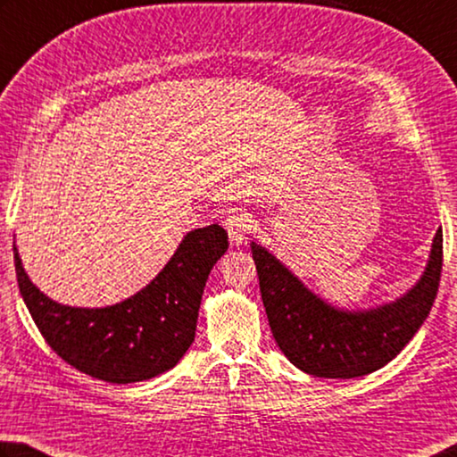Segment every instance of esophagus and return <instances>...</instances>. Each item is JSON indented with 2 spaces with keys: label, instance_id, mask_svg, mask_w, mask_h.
Returning a JSON list of instances; mask_svg holds the SVG:
<instances>
[{
  "label": "esophagus",
  "instance_id": "34e87169",
  "mask_svg": "<svg viewBox=\"0 0 457 457\" xmlns=\"http://www.w3.org/2000/svg\"><path fill=\"white\" fill-rule=\"evenodd\" d=\"M223 226H226V229H228L231 245H242L252 229V220L247 213L231 212L226 218V221H223Z\"/></svg>",
  "mask_w": 457,
  "mask_h": 457
}]
</instances>
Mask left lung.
Returning a JSON list of instances; mask_svg holds the SVG:
<instances>
[{"mask_svg": "<svg viewBox=\"0 0 457 457\" xmlns=\"http://www.w3.org/2000/svg\"><path fill=\"white\" fill-rule=\"evenodd\" d=\"M250 247L279 350L302 371L331 379L368 376L403 350L436 302L444 265V234L437 229L428 268L411 292L378 310L342 312L305 289L262 245Z\"/></svg>", "mask_w": 457, "mask_h": 457, "instance_id": "obj_1", "label": "left lung"}]
</instances>
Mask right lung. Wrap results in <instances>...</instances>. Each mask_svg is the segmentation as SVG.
I'll list each match as a JSON object with an SVG mask.
<instances>
[{
  "mask_svg": "<svg viewBox=\"0 0 457 457\" xmlns=\"http://www.w3.org/2000/svg\"><path fill=\"white\" fill-rule=\"evenodd\" d=\"M228 231H189L152 284L102 310L55 303L31 284L18 247V286L47 345L71 368L110 384H134L171 370L195 337L197 310L213 263L228 250Z\"/></svg>",
  "mask_w": 457,
  "mask_h": 457,
  "instance_id": "1",
  "label": "right lung"
}]
</instances>
